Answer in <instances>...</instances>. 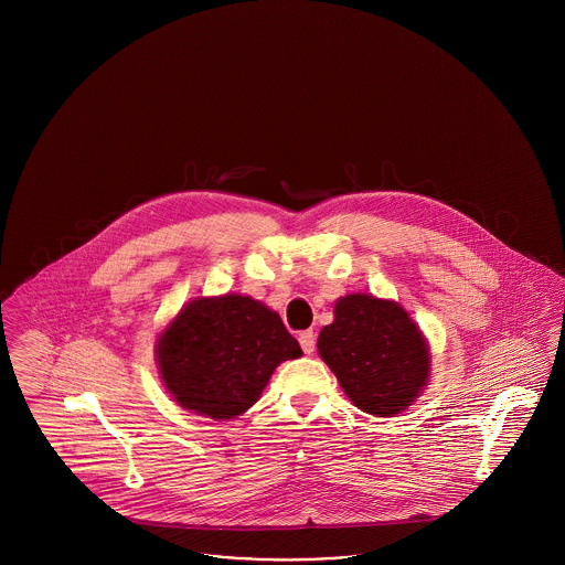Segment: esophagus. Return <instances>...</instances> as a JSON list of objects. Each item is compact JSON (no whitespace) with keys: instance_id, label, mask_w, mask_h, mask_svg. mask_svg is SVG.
<instances>
[{"instance_id":"34e87169","label":"esophagus","mask_w":565,"mask_h":565,"mask_svg":"<svg viewBox=\"0 0 565 565\" xmlns=\"http://www.w3.org/2000/svg\"><path fill=\"white\" fill-rule=\"evenodd\" d=\"M298 343H300V348H302L305 353H313V350H316V334H313V330L300 332L298 334Z\"/></svg>"}]
</instances>
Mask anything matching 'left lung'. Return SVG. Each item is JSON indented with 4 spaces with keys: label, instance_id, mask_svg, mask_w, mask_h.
Masks as SVG:
<instances>
[{
    "label": "left lung",
    "instance_id": "1",
    "mask_svg": "<svg viewBox=\"0 0 565 565\" xmlns=\"http://www.w3.org/2000/svg\"><path fill=\"white\" fill-rule=\"evenodd\" d=\"M318 350L351 403L376 417L401 413L428 383L426 339L392 300L369 295L341 298L334 322L320 332Z\"/></svg>",
    "mask_w": 565,
    "mask_h": 565
}]
</instances>
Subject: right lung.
I'll return each instance as SVG.
<instances>
[{"label": "right lung", "mask_w": 565, "mask_h": 565, "mask_svg": "<svg viewBox=\"0 0 565 565\" xmlns=\"http://www.w3.org/2000/svg\"><path fill=\"white\" fill-rule=\"evenodd\" d=\"M302 355L281 318L249 296L199 298L157 343L162 383L175 403L231 419L256 403L273 371Z\"/></svg>", "instance_id": "add662e5"}]
</instances>
